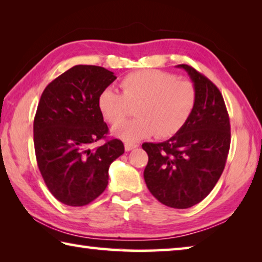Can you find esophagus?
Wrapping results in <instances>:
<instances>
[{
    "mask_svg": "<svg viewBox=\"0 0 262 262\" xmlns=\"http://www.w3.org/2000/svg\"><path fill=\"white\" fill-rule=\"evenodd\" d=\"M137 147L136 144H130V143H126L125 144V150L126 151H130V150H133V149H135Z\"/></svg>",
    "mask_w": 262,
    "mask_h": 262,
    "instance_id": "esophagus-1",
    "label": "esophagus"
}]
</instances>
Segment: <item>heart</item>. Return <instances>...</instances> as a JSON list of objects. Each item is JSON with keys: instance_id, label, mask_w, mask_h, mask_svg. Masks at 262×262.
<instances>
[{"instance_id": "b5f03b06", "label": "heart", "mask_w": 262, "mask_h": 262, "mask_svg": "<svg viewBox=\"0 0 262 262\" xmlns=\"http://www.w3.org/2000/svg\"><path fill=\"white\" fill-rule=\"evenodd\" d=\"M122 94L104 89L97 106L112 126L125 120L128 105H136V119L113 129V134L134 143L156 134L161 139L176 135L192 115L196 104V89L186 79L155 69L137 70L121 79Z\"/></svg>"}]
</instances>
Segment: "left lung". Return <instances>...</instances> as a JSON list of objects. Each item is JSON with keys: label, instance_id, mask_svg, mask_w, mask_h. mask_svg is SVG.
<instances>
[{"label": "left lung", "instance_id": "obj_1", "mask_svg": "<svg viewBox=\"0 0 262 262\" xmlns=\"http://www.w3.org/2000/svg\"><path fill=\"white\" fill-rule=\"evenodd\" d=\"M177 67L192 79L196 104L186 125L171 139L142 144L149 157L143 176L159 202L186 209L215 187L227 162L231 133L224 99L215 84L190 66Z\"/></svg>", "mask_w": 262, "mask_h": 262}]
</instances>
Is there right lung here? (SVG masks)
<instances>
[{
    "label": "right lung",
    "instance_id": "obj_1",
    "mask_svg": "<svg viewBox=\"0 0 262 262\" xmlns=\"http://www.w3.org/2000/svg\"><path fill=\"white\" fill-rule=\"evenodd\" d=\"M115 78L98 66H75L48 84L38 104L33 141L39 171L50 192L67 206L98 198L108 184L110 165L125 152L118 139L90 149L108 133L97 98Z\"/></svg>",
    "mask_w": 262,
    "mask_h": 262
}]
</instances>
